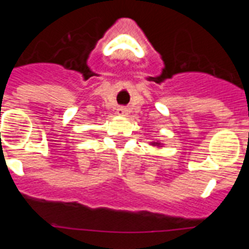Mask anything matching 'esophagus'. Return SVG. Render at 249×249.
<instances>
[{"label": "esophagus", "mask_w": 249, "mask_h": 249, "mask_svg": "<svg viewBox=\"0 0 249 249\" xmlns=\"http://www.w3.org/2000/svg\"><path fill=\"white\" fill-rule=\"evenodd\" d=\"M117 114L118 116H127L128 114V109L126 108V107H118L117 108Z\"/></svg>", "instance_id": "obj_1"}]
</instances>
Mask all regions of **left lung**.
<instances>
[{
	"mask_svg": "<svg viewBox=\"0 0 249 249\" xmlns=\"http://www.w3.org/2000/svg\"><path fill=\"white\" fill-rule=\"evenodd\" d=\"M151 144H152V146H157V147L160 146V142H151Z\"/></svg>",
	"mask_w": 249,
	"mask_h": 249,
	"instance_id": "obj_1",
	"label": "left lung"
}]
</instances>
